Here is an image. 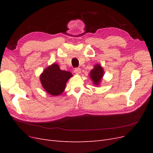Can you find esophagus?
Instances as JSON below:
<instances>
[{"label":"esophagus","mask_w":153,"mask_h":153,"mask_svg":"<svg viewBox=\"0 0 153 153\" xmlns=\"http://www.w3.org/2000/svg\"><path fill=\"white\" fill-rule=\"evenodd\" d=\"M74 72H75V73L76 74V75H80L81 73V69L80 68H75V70H74Z\"/></svg>","instance_id":"1"}]
</instances>
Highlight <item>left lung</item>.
Returning a JSON list of instances; mask_svg holds the SVG:
<instances>
[{
    "label": "left lung",
    "mask_w": 153,
    "mask_h": 153,
    "mask_svg": "<svg viewBox=\"0 0 153 153\" xmlns=\"http://www.w3.org/2000/svg\"><path fill=\"white\" fill-rule=\"evenodd\" d=\"M89 75L90 78L93 82V84L97 87L99 86L104 75L103 67L100 64H96L94 66V68L90 71Z\"/></svg>",
    "instance_id": "8db88e82"
}]
</instances>
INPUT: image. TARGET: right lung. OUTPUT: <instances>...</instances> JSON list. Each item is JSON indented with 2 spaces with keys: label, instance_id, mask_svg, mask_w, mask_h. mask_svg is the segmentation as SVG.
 <instances>
[{
  "label": "right lung",
  "instance_id": "obj_1",
  "mask_svg": "<svg viewBox=\"0 0 153 153\" xmlns=\"http://www.w3.org/2000/svg\"><path fill=\"white\" fill-rule=\"evenodd\" d=\"M72 73L69 71L61 70L56 63L45 69L41 74L39 79L45 91L52 96L61 95L66 89V83Z\"/></svg>",
  "mask_w": 153,
  "mask_h": 153
}]
</instances>
